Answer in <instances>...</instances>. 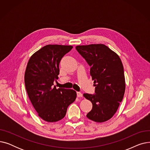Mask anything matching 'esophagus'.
<instances>
[{"label":"esophagus","instance_id":"esophagus-1","mask_svg":"<svg viewBox=\"0 0 150 150\" xmlns=\"http://www.w3.org/2000/svg\"><path fill=\"white\" fill-rule=\"evenodd\" d=\"M76 95H77L78 97H83V94L81 92H76Z\"/></svg>","mask_w":150,"mask_h":150}]
</instances>
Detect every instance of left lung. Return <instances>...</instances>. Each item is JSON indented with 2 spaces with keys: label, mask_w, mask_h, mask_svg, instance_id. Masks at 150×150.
Instances as JSON below:
<instances>
[{
  "label": "left lung",
  "mask_w": 150,
  "mask_h": 150,
  "mask_svg": "<svg viewBox=\"0 0 150 150\" xmlns=\"http://www.w3.org/2000/svg\"><path fill=\"white\" fill-rule=\"evenodd\" d=\"M76 50L91 67L95 93H84L92 103L89 119L101 123L109 120L122 102L125 91L124 70L120 58L104 44L78 45Z\"/></svg>",
  "instance_id": "obj_1"
}]
</instances>
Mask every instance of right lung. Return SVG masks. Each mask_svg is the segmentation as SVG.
<instances>
[{
  "instance_id": "obj_1",
  "label": "right lung",
  "mask_w": 150,
  "mask_h": 150,
  "mask_svg": "<svg viewBox=\"0 0 150 150\" xmlns=\"http://www.w3.org/2000/svg\"><path fill=\"white\" fill-rule=\"evenodd\" d=\"M72 48L71 45H47L35 52L28 62L24 76L27 92L38 115L46 122L63 119L68 106L76 99L75 91L53 86L59 74V62Z\"/></svg>"
}]
</instances>
